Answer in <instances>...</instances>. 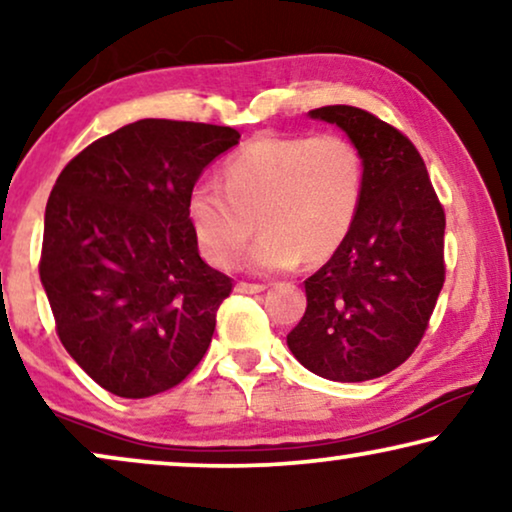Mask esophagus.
<instances>
[{"label": "esophagus", "instance_id": "esophagus-1", "mask_svg": "<svg viewBox=\"0 0 512 512\" xmlns=\"http://www.w3.org/2000/svg\"><path fill=\"white\" fill-rule=\"evenodd\" d=\"M235 291L240 293H261L265 291V284H251V282H237Z\"/></svg>", "mask_w": 512, "mask_h": 512}]
</instances>
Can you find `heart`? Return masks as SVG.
<instances>
[{
	"label": "heart",
	"mask_w": 512,
	"mask_h": 512,
	"mask_svg": "<svg viewBox=\"0 0 512 512\" xmlns=\"http://www.w3.org/2000/svg\"><path fill=\"white\" fill-rule=\"evenodd\" d=\"M226 186L195 181L186 212L200 251L216 268H230L258 226L265 233L249 251L258 272L289 270L305 258L326 261L352 233L363 200L366 167L352 139L324 135H263L223 165Z\"/></svg>",
	"instance_id": "1"
}]
</instances>
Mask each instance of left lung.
Returning a JSON list of instances; mask_svg holds the SVG:
<instances>
[{"label":"left lung","instance_id":"1","mask_svg":"<svg viewBox=\"0 0 512 512\" xmlns=\"http://www.w3.org/2000/svg\"><path fill=\"white\" fill-rule=\"evenodd\" d=\"M359 146L366 184L352 233L305 279L307 310L286 335L293 356L333 382H366L422 342L445 282V212L415 144L370 111H310Z\"/></svg>","mask_w":512,"mask_h":512}]
</instances>
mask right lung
Segmentation results:
<instances>
[{
    "mask_svg": "<svg viewBox=\"0 0 512 512\" xmlns=\"http://www.w3.org/2000/svg\"><path fill=\"white\" fill-rule=\"evenodd\" d=\"M240 142L226 125L142 118L100 137L55 181L39 277L69 356L121 398L184 382L233 279L198 254L186 200Z\"/></svg>",
    "mask_w": 512,
    "mask_h": 512,
    "instance_id": "add662e5",
    "label": "right lung"
}]
</instances>
